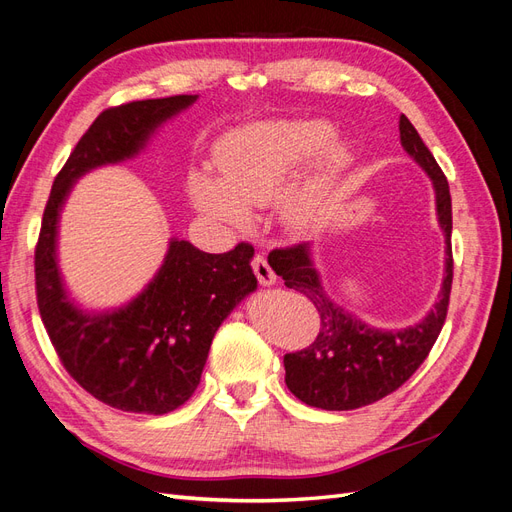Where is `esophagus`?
I'll return each mask as SVG.
<instances>
[{
  "instance_id": "obj_1",
  "label": "esophagus",
  "mask_w": 512,
  "mask_h": 512,
  "mask_svg": "<svg viewBox=\"0 0 512 512\" xmlns=\"http://www.w3.org/2000/svg\"><path fill=\"white\" fill-rule=\"evenodd\" d=\"M252 269H254V275L258 277V282H260L262 286H271V284H275L277 275H275V271L271 269V265L267 262V258L262 256V254H256V256L252 258Z\"/></svg>"
}]
</instances>
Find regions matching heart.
I'll return each mask as SVG.
<instances>
[{
    "instance_id": "1",
    "label": "heart",
    "mask_w": 512,
    "mask_h": 512,
    "mask_svg": "<svg viewBox=\"0 0 512 512\" xmlns=\"http://www.w3.org/2000/svg\"><path fill=\"white\" fill-rule=\"evenodd\" d=\"M331 126L318 119L256 123L230 134L218 147L220 179L198 173L190 179L194 205L230 226H243L247 207H265L282 194L297 168L331 141ZM348 166L344 145H329L280 200L282 220L292 230L316 224L327 209Z\"/></svg>"
}]
</instances>
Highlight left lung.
Listing matches in <instances>:
<instances>
[{"label":"left lung","mask_w":512,"mask_h":512,"mask_svg":"<svg viewBox=\"0 0 512 512\" xmlns=\"http://www.w3.org/2000/svg\"><path fill=\"white\" fill-rule=\"evenodd\" d=\"M399 136L401 147L425 168L436 190L438 220L446 237V275L440 297L414 327L401 331L371 329L324 292L309 258V243L273 250L269 254L273 271L282 275L288 288L303 292L320 316V331L314 342L284 356L286 386L307 406L354 410L391 395L421 367L444 327L453 286L451 192L442 168L406 115L399 117Z\"/></svg>","instance_id":"1"}]
</instances>
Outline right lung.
I'll return each mask as SVG.
<instances>
[{
	"instance_id": "1",
	"label": "right lung",
	"mask_w": 512,
	"mask_h": 512,
	"mask_svg": "<svg viewBox=\"0 0 512 512\" xmlns=\"http://www.w3.org/2000/svg\"><path fill=\"white\" fill-rule=\"evenodd\" d=\"M194 100H136L102 111L57 173L42 215L34 265L44 329L68 374L102 404L123 412L166 414L192 397L215 331L256 290L254 247L239 243L230 252L207 254L173 239L158 275L134 301L89 316L68 301L59 277V209L87 170L132 158L162 121Z\"/></svg>"
}]
</instances>
